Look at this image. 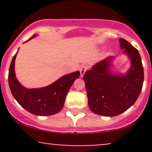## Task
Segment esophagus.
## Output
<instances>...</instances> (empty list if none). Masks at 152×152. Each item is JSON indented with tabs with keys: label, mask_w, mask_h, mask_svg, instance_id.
<instances>
[{
	"label": "esophagus",
	"mask_w": 152,
	"mask_h": 152,
	"mask_svg": "<svg viewBox=\"0 0 152 152\" xmlns=\"http://www.w3.org/2000/svg\"><path fill=\"white\" fill-rule=\"evenodd\" d=\"M87 70H88V66H81V69H80V74H81V77H83V75H84V74L86 73V71Z\"/></svg>",
	"instance_id": "34e87169"
}]
</instances>
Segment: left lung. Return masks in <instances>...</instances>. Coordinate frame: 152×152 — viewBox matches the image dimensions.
I'll return each mask as SVG.
<instances>
[{
  "mask_svg": "<svg viewBox=\"0 0 152 152\" xmlns=\"http://www.w3.org/2000/svg\"><path fill=\"white\" fill-rule=\"evenodd\" d=\"M120 46L132 60L128 73L118 76L110 72L108 58L94 65L83 75L88 106L95 114L115 116L135 103L142 89L144 69L139 51L126 40L119 38Z\"/></svg>",
  "mask_w": 152,
  "mask_h": 152,
  "instance_id": "left-lung-1",
  "label": "left lung"
}]
</instances>
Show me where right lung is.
<instances>
[{
    "instance_id": "add662e5",
    "label": "right lung",
    "mask_w": 152,
    "mask_h": 152,
    "mask_svg": "<svg viewBox=\"0 0 152 152\" xmlns=\"http://www.w3.org/2000/svg\"><path fill=\"white\" fill-rule=\"evenodd\" d=\"M35 36L34 35L30 39ZM17 53L12 59L8 73V84L13 97L23 108L33 114L50 116L58 113L64 106L71 86L79 77V71L64 76L46 87L28 89L23 86L15 77L14 68Z\"/></svg>"
}]
</instances>
